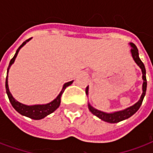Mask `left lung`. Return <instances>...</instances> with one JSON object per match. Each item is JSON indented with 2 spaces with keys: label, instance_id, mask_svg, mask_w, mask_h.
Returning a JSON list of instances; mask_svg holds the SVG:
<instances>
[{
  "label": "left lung",
  "instance_id": "obj_1",
  "mask_svg": "<svg viewBox=\"0 0 153 153\" xmlns=\"http://www.w3.org/2000/svg\"><path fill=\"white\" fill-rule=\"evenodd\" d=\"M128 45L131 47V56L133 57V59L134 60V62L137 64L142 71V79H143V87H142V90H143V93H142L140 98L138 100L137 102L134 104L133 106L127 107L124 110L121 111H114V112H105V111H102L99 110L94 108L93 106H91V104L89 102H88V109L91 112L93 113V115H96L97 117H98L101 119L102 120L107 123H111V124H115V123H118L120 121H122L124 120L129 118L130 116L134 115V113L138 111V110L139 109V107L141 106L143 100L144 98L145 94H146V90H147V79H146V70H145V66L143 63L142 62V60L139 58L138 56V50L137 47L135 46L134 44L129 42ZM86 94L88 95V86L86 88Z\"/></svg>",
  "mask_w": 153,
  "mask_h": 153
}]
</instances>
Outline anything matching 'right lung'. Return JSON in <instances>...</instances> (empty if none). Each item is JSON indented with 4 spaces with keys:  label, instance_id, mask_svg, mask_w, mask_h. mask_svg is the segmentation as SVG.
<instances>
[{
    "label": "right lung",
    "instance_id": "right-lung-1",
    "mask_svg": "<svg viewBox=\"0 0 153 153\" xmlns=\"http://www.w3.org/2000/svg\"><path fill=\"white\" fill-rule=\"evenodd\" d=\"M31 40V38H29L28 40H26L25 42H24L20 47H19L16 52H15V56L12 58L11 60L10 61V64H9V67L7 69V76H6V80H5V89H6V93H7V96L9 97V100L11 103L12 106L15 108V110L16 111H18L20 115H25L26 117H28V118H31L33 120H42V119L45 118L46 116H47L48 115H50L52 112H54L60 106V97H61V95L62 93H64L65 89L67 87L71 85L73 83L74 80L72 81H70V82H67L63 85V88L60 91V93H59V95L53 100L51 101V102L47 103V104H36V105H25V104H23V103L19 102L17 100H15L14 98V97L12 96V94L10 92V89H9V85H8V73L9 70L11 66L12 65L14 64L15 60V58L18 55L19 51L21 49L22 47L25 46V44L27 43L28 42Z\"/></svg>",
    "mask_w": 153,
    "mask_h": 153
}]
</instances>
